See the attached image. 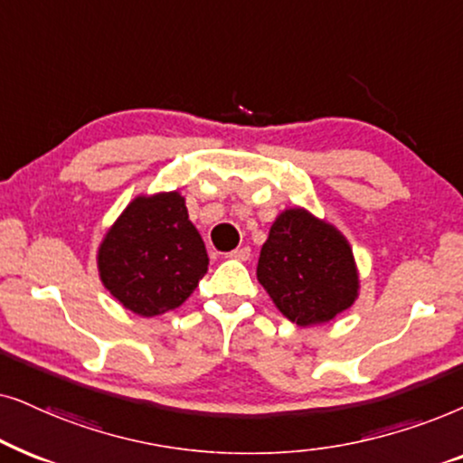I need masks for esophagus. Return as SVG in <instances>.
<instances>
[{
  "label": "esophagus",
  "mask_w": 463,
  "mask_h": 463,
  "mask_svg": "<svg viewBox=\"0 0 463 463\" xmlns=\"http://www.w3.org/2000/svg\"><path fill=\"white\" fill-rule=\"evenodd\" d=\"M228 256L235 258V260H250L251 250H250V248H237V250H232Z\"/></svg>",
  "instance_id": "1"
}]
</instances>
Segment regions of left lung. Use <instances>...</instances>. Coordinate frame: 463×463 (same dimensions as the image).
<instances>
[{
  "label": "left lung",
  "instance_id": "8db88e82",
  "mask_svg": "<svg viewBox=\"0 0 463 463\" xmlns=\"http://www.w3.org/2000/svg\"><path fill=\"white\" fill-rule=\"evenodd\" d=\"M256 275L277 309L298 326L330 322L357 296L347 241L303 209H288L270 226Z\"/></svg>",
  "mask_w": 463,
  "mask_h": 463
}]
</instances>
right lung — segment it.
<instances>
[{
	"instance_id": "obj_1",
	"label": "right lung",
	"mask_w": 463,
	"mask_h": 463,
	"mask_svg": "<svg viewBox=\"0 0 463 463\" xmlns=\"http://www.w3.org/2000/svg\"><path fill=\"white\" fill-rule=\"evenodd\" d=\"M207 264L205 243L177 193L135 199L99 250L103 286L144 317L177 309L199 286Z\"/></svg>"
}]
</instances>
